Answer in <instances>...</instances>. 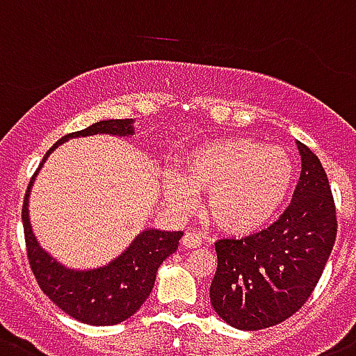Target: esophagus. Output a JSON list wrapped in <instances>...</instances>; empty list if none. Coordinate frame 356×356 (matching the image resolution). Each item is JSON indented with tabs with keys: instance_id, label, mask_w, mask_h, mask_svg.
<instances>
[{
	"instance_id": "1",
	"label": "esophagus",
	"mask_w": 356,
	"mask_h": 356,
	"mask_svg": "<svg viewBox=\"0 0 356 356\" xmlns=\"http://www.w3.org/2000/svg\"><path fill=\"white\" fill-rule=\"evenodd\" d=\"M181 244H183L184 248H199L202 244V238L201 235L195 234V232H186V234L183 235V238H181Z\"/></svg>"
}]
</instances>
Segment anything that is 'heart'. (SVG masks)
<instances>
[{
	"label": "heart",
	"instance_id": "heart-1",
	"mask_svg": "<svg viewBox=\"0 0 356 356\" xmlns=\"http://www.w3.org/2000/svg\"><path fill=\"white\" fill-rule=\"evenodd\" d=\"M293 163L282 146L250 137L197 145L181 161L179 175H166L170 204L186 208L193 192L204 193V213L215 228L244 237L270 224L293 184Z\"/></svg>",
	"mask_w": 356,
	"mask_h": 356
}]
</instances>
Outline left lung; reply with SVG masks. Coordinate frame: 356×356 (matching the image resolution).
Returning a JSON list of instances; mask_svg holds the SVG:
<instances>
[{
	"label": "left lung",
	"instance_id": "obj_1",
	"mask_svg": "<svg viewBox=\"0 0 356 356\" xmlns=\"http://www.w3.org/2000/svg\"><path fill=\"white\" fill-rule=\"evenodd\" d=\"M297 146L302 172L280 219L259 234L215 243L211 306L237 330H264L298 312L335 244L337 211L327 175L306 145Z\"/></svg>",
	"mask_w": 356,
	"mask_h": 356
}]
</instances>
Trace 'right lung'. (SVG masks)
Masks as SVG:
<instances>
[{
  "label": "right lung",
  "instance_id": "right-lung-1",
  "mask_svg": "<svg viewBox=\"0 0 356 356\" xmlns=\"http://www.w3.org/2000/svg\"><path fill=\"white\" fill-rule=\"evenodd\" d=\"M130 137L134 136V119H108L94 122L92 127L68 134L61 137L47 152L40 168L32 175L31 184L26 188L25 202L21 210L25 243L32 273L43 293L52 300L59 309L79 322L90 325H113L127 321L143 306L155 284V275L159 266L172 255L179 246L183 232H163L148 228L137 235L132 244L108 264L95 270H72L58 262L50 253L40 246L31 219H29V195L35 175L59 145L74 137L97 136Z\"/></svg>",
  "mask_w": 356,
  "mask_h": 356
}]
</instances>
